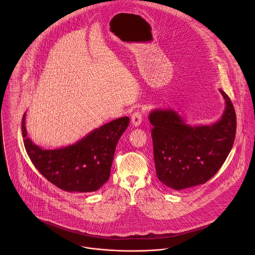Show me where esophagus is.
I'll list each match as a JSON object with an SVG mask.
<instances>
[{"label":"esophagus","instance_id":"1","mask_svg":"<svg viewBox=\"0 0 255 255\" xmlns=\"http://www.w3.org/2000/svg\"><path fill=\"white\" fill-rule=\"evenodd\" d=\"M141 121H142V115H141L140 112H136V113H134V114H132L131 122H132V125H133V126H135V127L140 126Z\"/></svg>","mask_w":255,"mask_h":255}]
</instances>
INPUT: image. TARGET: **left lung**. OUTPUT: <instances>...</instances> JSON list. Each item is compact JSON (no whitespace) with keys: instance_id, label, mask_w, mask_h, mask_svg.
Returning a JSON list of instances; mask_svg holds the SVG:
<instances>
[{"instance_id":"left-lung-1","label":"left lung","mask_w":255,"mask_h":255,"mask_svg":"<svg viewBox=\"0 0 255 255\" xmlns=\"http://www.w3.org/2000/svg\"><path fill=\"white\" fill-rule=\"evenodd\" d=\"M221 118L210 125L191 126L172 109L154 110L152 125L153 157L158 180L180 191L206 183L221 168L235 141L237 117L226 93Z\"/></svg>"}]
</instances>
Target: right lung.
<instances>
[{
	"label": "right lung",
	"instance_id": "right-lung-1",
	"mask_svg": "<svg viewBox=\"0 0 255 255\" xmlns=\"http://www.w3.org/2000/svg\"><path fill=\"white\" fill-rule=\"evenodd\" d=\"M25 115L21 131L26 152L34 166L49 182L66 192L92 193L110 179L117 141L130 122L128 116L93 130L73 144L44 149L27 137Z\"/></svg>",
	"mask_w": 255,
	"mask_h": 255
}]
</instances>
